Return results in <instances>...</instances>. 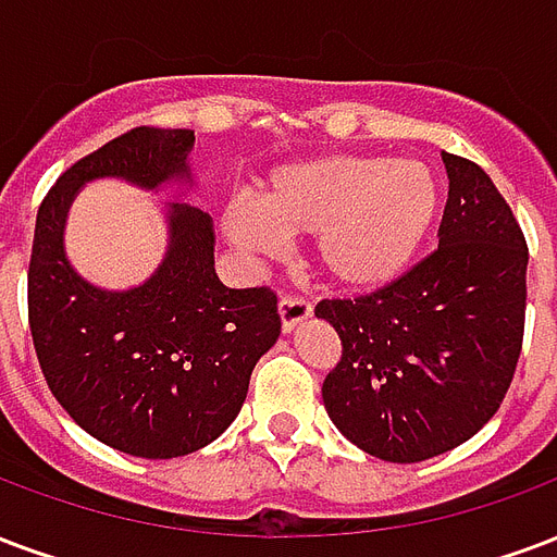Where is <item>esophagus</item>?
Listing matches in <instances>:
<instances>
[{"instance_id": "obj_1", "label": "esophagus", "mask_w": 557, "mask_h": 557, "mask_svg": "<svg viewBox=\"0 0 557 557\" xmlns=\"http://www.w3.org/2000/svg\"><path fill=\"white\" fill-rule=\"evenodd\" d=\"M280 310V324H283V333H292L298 327L300 321H307L312 315V304L307 298H298V295H283L277 304Z\"/></svg>"}]
</instances>
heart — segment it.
Instances as JSON below:
<instances>
[{"instance_id": "heart-1", "label": "heart", "mask_w": 557, "mask_h": 557, "mask_svg": "<svg viewBox=\"0 0 557 557\" xmlns=\"http://www.w3.org/2000/svg\"><path fill=\"white\" fill-rule=\"evenodd\" d=\"M440 212V183L419 159L315 156L277 168L259 206L226 209V236L274 257L283 236H310L315 262L351 292L389 286L413 265Z\"/></svg>"}]
</instances>
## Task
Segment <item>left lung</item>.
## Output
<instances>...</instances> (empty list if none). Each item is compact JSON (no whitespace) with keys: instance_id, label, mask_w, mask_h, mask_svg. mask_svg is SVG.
<instances>
[{"instance_id":"left-lung-1","label":"left lung","mask_w":557,"mask_h":557,"mask_svg":"<svg viewBox=\"0 0 557 557\" xmlns=\"http://www.w3.org/2000/svg\"><path fill=\"white\" fill-rule=\"evenodd\" d=\"M448 200L440 247L362 295L321 300L342 357L321 398L366 455L419 463L487 425L508 393L525 327L529 247L481 168L443 152Z\"/></svg>"}]
</instances>
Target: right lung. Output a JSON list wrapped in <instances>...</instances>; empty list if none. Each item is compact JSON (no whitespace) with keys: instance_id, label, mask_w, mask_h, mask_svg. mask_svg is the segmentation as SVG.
<instances>
[{"instance_id":"1","label":"right lung","mask_w":557,"mask_h":557,"mask_svg":"<svg viewBox=\"0 0 557 557\" xmlns=\"http://www.w3.org/2000/svg\"><path fill=\"white\" fill-rule=\"evenodd\" d=\"M191 129L138 126L79 159L37 209L28 262V327L49 389L90 436L147 460L191 455L230 428L280 336L277 295L226 289L212 218L191 203H168L162 265L126 292L100 289L70 265L64 224L94 180L144 191L191 185Z\"/></svg>"}]
</instances>
